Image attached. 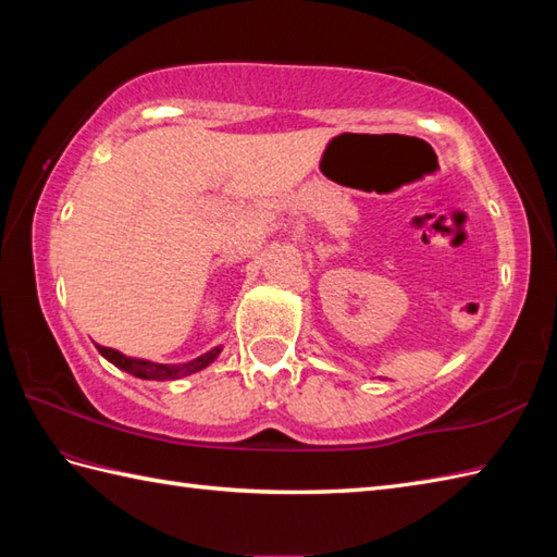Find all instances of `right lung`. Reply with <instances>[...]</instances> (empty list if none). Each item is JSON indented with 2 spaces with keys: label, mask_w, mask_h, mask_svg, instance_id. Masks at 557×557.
Wrapping results in <instances>:
<instances>
[{
  "label": "right lung",
  "mask_w": 557,
  "mask_h": 557,
  "mask_svg": "<svg viewBox=\"0 0 557 557\" xmlns=\"http://www.w3.org/2000/svg\"><path fill=\"white\" fill-rule=\"evenodd\" d=\"M98 351L102 354L104 359L112 361L116 369H122L126 373H132L136 377H144V381H176V377H184V375H191L200 369H206L208 363H212L218 359V354L222 351V347L210 349L206 354H200L198 359L188 361V363H180V366H168V363H156V361H146V359H132V357H124L122 351L110 349V347H100L96 345Z\"/></svg>",
  "instance_id": "obj_1"
}]
</instances>
